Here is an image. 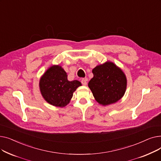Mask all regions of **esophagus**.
I'll return each instance as SVG.
<instances>
[{
  "instance_id": "1",
  "label": "esophagus",
  "mask_w": 161,
  "mask_h": 161,
  "mask_svg": "<svg viewBox=\"0 0 161 161\" xmlns=\"http://www.w3.org/2000/svg\"><path fill=\"white\" fill-rule=\"evenodd\" d=\"M81 82L82 83V85H83V86H86L87 85V80L86 79H83V78L81 79Z\"/></svg>"
}]
</instances>
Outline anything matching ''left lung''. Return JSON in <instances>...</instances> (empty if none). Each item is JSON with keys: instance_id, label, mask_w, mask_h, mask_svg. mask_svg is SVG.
Wrapping results in <instances>:
<instances>
[{"instance_id": "left-lung-1", "label": "left lung", "mask_w": 161, "mask_h": 161, "mask_svg": "<svg viewBox=\"0 0 161 161\" xmlns=\"http://www.w3.org/2000/svg\"><path fill=\"white\" fill-rule=\"evenodd\" d=\"M88 86L97 102L102 105L116 103L124 95L126 79L123 71L113 63L107 62L96 66Z\"/></svg>"}]
</instances>
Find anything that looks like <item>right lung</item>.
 Returning <instances> with one entry per match:
<instances>
[{
	"instance_id": "1",
	"label": "right lung",
	"mask_w": 161,
	"mask_h": 161,
	"mask_svg": "<svg viewBox=\"0 0 161 161\" xmlns=\"http://www.w3.org/2000/svg\"><path fill=\"white\" fill-rule=\"evenodd\" d=\"M81 86L78 80L69 81L66 72L59 66H53L40 81L41 93L48 103L63 107L69 104L76 88Z\"/></svg>"
}]
</instances>
